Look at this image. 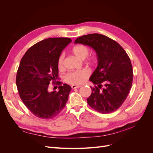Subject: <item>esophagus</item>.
I'll list each match as a JSON object with an SVG mask.
<instances>
[{
	"instance_id": "obj_1",
	"label": "esophagus",
	"mask_w": 153,
	"mask_h": 153,
	"mask_svg": "<svg viewBox=\"0 0 153 153\" xmlns=\"http://www.w3.org/2000/svg\"><path fill=\"white\" fill-rule=\"evenodd\" d=\"M80 85H72L71 88L72 89H77V88H79Z\"/></svg>"
}]
</instances>
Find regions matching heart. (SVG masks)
Returning a JSON list of instances; mask_svg holds the SVG:
<instances>
[{
  "label": "heart",
  "mask_w": 153,
  "mask_h": 153,
  "mask_svg": "<svg viewBox=\"0 0 153 153\" xmlns=\"http://www.w3.org/2000/svg\"><path fill=\"white\" fill-rule=\"evenodd\" d=\"M73 53L81 59H85L89 53V49L84 45H77L72 49ZM63 54L59 55L57 60V67L59 69H62L64 67ZM90 75V71L87 69H82L81 70L69 72L64 76V80L71 84H81L84 83Z\"/></svg>",
  "instance_id": "b5f03b06"
}]
</instances>
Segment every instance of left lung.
I'll return each instance as SVG.
<instances>
[{"label": "left lung", "instance_id": "1", "mask_svg": "<svg viewBox=\"0 0 153 153\" xmlns=\"http://www.w3.org/2000/svg\"><path fill=\"white\" fill-rule=\"evenodd\" d=\"M75 43L89 46L98 58V66L89 78L98 85L91 87L92 92L87 103L100 113L114 112L123 105L131 88L133 73L130 59L121 45L105 35H84Z\"/></svg>", "mask_w": 153, "mask_h": 153}]
</instances>
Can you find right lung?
Segmentation results:
<instances>
[{
    "label": "right lung",
    "mask_w": 153,
    "mask_h": 153,
    "mask_svg": "<svg viewBox=\"0 0 153 153\" xmlns=\"http://www.w3.org/2000/svg\"><path fill=\"white\" fill-rule=\"evenodd\" d=\"M71 42L68 38H50L31 47L18 67L16 84L23 103L36 117H55L65 106L71 87L58 82L59 91H48L50 83L59 77L57 60L64 48Z\"/></svg>",
    "instance_id": "1"
}]
</instances>
